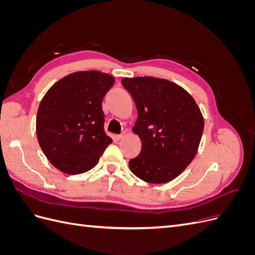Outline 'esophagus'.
I'll list each match as a JSON object with an SVG mask.
<instances>
[{"mask_svg":"<svg viewBox=\"0 0 255 255\" xmlns=\"http://www.w3.org/2000/svg\"><path fill=\"white\" fill-rule=\"evenodd\" d=\"M123 137H125V134H119V135H116V136H115V138H116V139H117V140L122 139Z\"/></svg>","mask_w":255,"mask_h":255,"instance_id":"34e87169","label":"esophagus"}]
</instances>
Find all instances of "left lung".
Returning a JSON list of instances; mask_svg holds the SVG:
<instances>
[{"instance_id": "obj_1", "label": "left lung", "mask_w": 255, "mask_h": 255, "mask_svg": "<svg viewBox=\"0 0 255 255\" xmlns=\"http://www.w3.org/2000/svg\"><path fill=\"white\" fill-rule=\"evenodd\" d=\"M136 104L138 118L133 132L141 152L128 161L137 177L152 183L170 182L195 158L204 119L188 92L179 85L152 76L121 81Z\"/></svg>"}]
</instances>
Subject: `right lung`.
<instances>
[{
	"mask_svg": "<svg viewBox=\"0 0 255 255\" xmlns=\"http://www.w3.org/2000/svg\"><path fill=\"white\" fill-rule=\"evenodd\" d=\"M114 76L79 71L56 82L38 107V142L61 172L80 174L94 168L112 138L104 132L102 101Z\"/></svg>",
	"mask_w": 255,
	"mask_h": 255,
	"instance_id": "1",
	"label": "right lung"
}]
</instances>
